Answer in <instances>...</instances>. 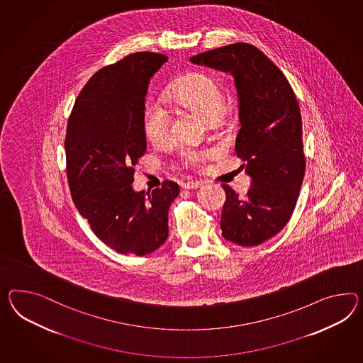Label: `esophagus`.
Returning <instances> with one entry per match:
<instances>
[{
  "instance_id": "1",
  "label": "esophagus",
  "mask_w": 363,
  "mask_h": 363,
  "mask_svg": "<svg viewBox=\"0 0 363 363\" xmlns=\"http://www.w3.org/2000/svg\"><path fill=\"white\" fill-rule=\"evenodd\" d=\"M203 186L201 182H188V183L183 184V188H184V189H196V188H199V186Z\"/></svg>"
}]
</instances>
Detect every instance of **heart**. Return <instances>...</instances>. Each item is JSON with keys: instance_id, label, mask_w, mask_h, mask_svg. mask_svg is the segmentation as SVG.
Masks as SVG:
<instances>
[{"instance_id": "b5f03b06", "label": "heart", "mask_w": 363, "mask_h": 363, "mask_svg": "<svg viewBox=\"0 0 363 363\" xmlns=\"http://www.w3.org/2000/svg\"><path fill=\"white\" fill-rule=\"evenodd\" d=\"M169 100L203 114L206 120H214L223 111V92L218 83L211 76L195 74L171 91ZM142 130L152 145H164L171 138V118L167 111L157 103L149 101L142 112ZM213 149H192L180 151V160L186 167H201L214 155Z\"/></svg>"}]
</instances>
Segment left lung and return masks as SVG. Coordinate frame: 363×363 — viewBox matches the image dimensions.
Listing matches in <instances>:
<instances>
[{"label": "left lung", "mask_w": 363, "mask_h": 363, "mask_svg": "<svg viewBox=\"0 0 363 363\" xmlns=\"http://www.w3.org/2000/svg\"><path fill=\"white\" fill-rule=\"evenodd\" d=\"M189 60L234 77L241 122L235 152L246 162L251 188L241 199L223 184L226 200L221 230L228 241L257 246L287 225L304 179L303 122L296 96L279 68L249 43L214 48Z\"/></svg>", "instance_id": "1"}]
</instances>
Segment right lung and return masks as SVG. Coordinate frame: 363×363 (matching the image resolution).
Segmentation results:
<instances>
[{
  "instance_id": "add662e5",
  "label": "right lung",
  "mask_w": 363,
  "mask_h": 363,
  "mask_svg": "<svg viewBox=\"0 0 363 363\" xmlns=\"http://www.w3.org/2000/svg\"><path fill=\"white\" fill-rule=\"evenodd\" d=\"M167 62L135 52L89 79L68 118L65 147L69 191L79 213L101 241L121 254L146 255L168 238V209L180 188L135 192L134 167L146 151L142 112L150 79Z\"/></svg>"
}]
</instances>
